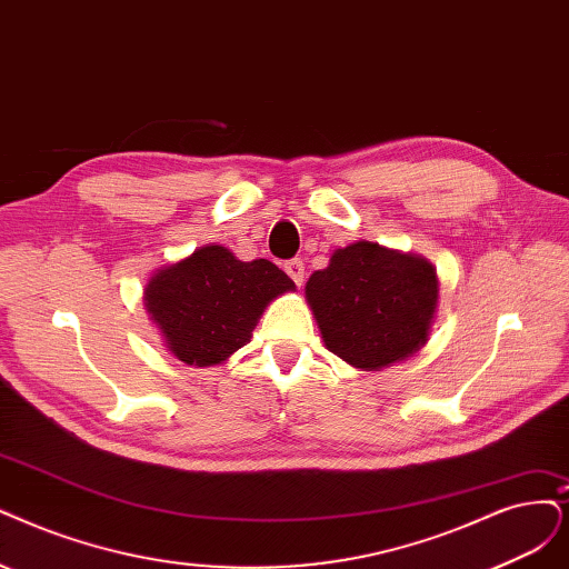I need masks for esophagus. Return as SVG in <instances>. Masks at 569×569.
<instances>
[{
  "mask_svg": "<svg viewBox=\"0 0 569 569\" xmlns=\"http://www.w3.org/2000/svg\"><path fill=\"white\" fill-rule=\"evenodd\" d=\"M283 269H286V273H288V277H290L292 281H296L298 286H302V281H305V262H302L300 258L288 260Z\"/></svg>",
  "mask_w": 569,
  "mask_h": 569,
  "instance_id": "obj_1",
  "label": "esophagus"
}]
</instances>
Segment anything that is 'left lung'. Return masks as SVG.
I'll return each instance as SVG.
<instances>
[{
    "mask_svg": "<svg viewBox=\"0 0 569 569\" xmlns=\"http://www.w3.org/2000/svg\"><path fill=\"white\" fill-rule=\"evenodd\" d=\"M305 298L328 351L353 368L382 370L429 342L438 273L415 252L356 241L311 273Z\"/></svg>",
    "mask_w": 569,
    "mask_h": 569,
    "instance_id": "obj_1",
    "label": "left lung"
}]
</instances>
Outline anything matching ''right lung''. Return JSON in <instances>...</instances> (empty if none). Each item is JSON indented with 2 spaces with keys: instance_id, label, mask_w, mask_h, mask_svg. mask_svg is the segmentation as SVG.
Listing matches in <instances>:
<instances>
[{
  "instance_id": "obj_1",
  "label": "right lung",
  "mask_w": 569,
  "mask_h": 569,
  "mask_svg": "<svg viewBox=\"0 0 569 569\" xmlns=\"http://www.w3.org/2000/svg\"><path fill=\"white\" fill-rule=\"evenodd\" d=\"M296 283L269 260L241 262L206 243L144 283V309L166 349L197 368L220 366L252 338L264 309Z\"/></svg>"
}]
</instances>
